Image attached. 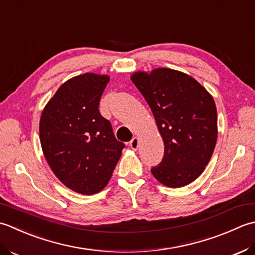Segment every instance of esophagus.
<instances>
[{
    "instance_id": "34e87169",
    "label": "esophagus",
    "mask_w": 255,
    "mask_h": 255,
    "mask_svg": "<svg viewBox=\"0 0 255 255\" xmlns=\"http://www.w3.org/2000/svg\"><path fill=\"white\" fill-rule=\"evenodd\" d=\"M138 144H139V139H138V137H133L132 139H131V142H129V147H131L132 149H134V150H136L137 149V147H138Z\"/></svg>"
}]
</instances>
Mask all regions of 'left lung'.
Segmentation results:
<instances>
[{"label": "left lung", "mask_w": 255, "mask_h": 255, "mask_svg": "<svg viewBox=\"0 0 255 255\" xmlns=\"http://www.w3.org/2000/svg\"><path fill=\"white\" fill-rule=\"evenodd\" d=\"M131 80L152 110L164 142V157L150 170L153 176L170 188L193 183L216 146L214 98L195 78L170 68L135 71Z\"/></svg>", "instance_id": "obj_1"}]
</instances>
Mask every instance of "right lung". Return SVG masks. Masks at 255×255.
I'll use <instances>...</instances> for the list:
<instances>
[{
	"mask_svg": "<svg viewBox=\"0 0 255 255\" xmlns=\"http://www.w3.org/2000/svg\"><path fill=\"white\" fill-rule=\"evenodd\" d=\"M109 81L110 76L93 72L70 78L40 116V145L49 167L62 184L81 195L105 188L124 148L98 109Z\"/></svg>",
	"mask_w": 255,
	"mask_h": 255,
	"instance_id": "obj_1",
	"label": "right lung"
}]
</instances>
